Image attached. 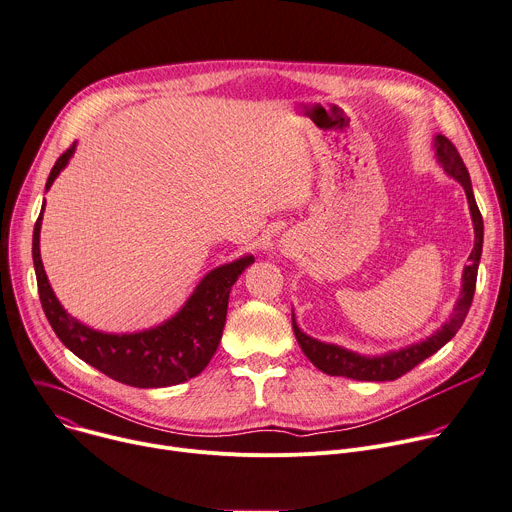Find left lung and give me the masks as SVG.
Wrapping results in <instances>:
<instances>
[{"label": "left lung", "mask_w": 512, "mask_h": 512, "mask_svg": "<svg viewBox=\"0 0 512 512\" xmlns=\"http://www.w3.org/2000/svg\"><path fill=\"white\" fill-rule=\"evenodd\" d=\"M433 149H435V161L441 165V169L451 179H455L463 188V192H466L470 216H472V224H474V249L468 257V265L463 267L461 290H459V298L455 300L453 312H451L449 320H445L441 324V329L431 333L427 339H421V341L410 343L406 347L392 349V351L380 353V355H361L357 351L345 349L335 343H322V341L306 335L304 331H300L294 308H292V329H294L296 341H298L300 349L304 351V355L320 371H324V374L343 376V378H351L357 382H392V380L404 376L406 371H410L414 365H418L427 357H431L433 353H437L445 343H449L455 337V333L459 331L463 320H466V316H468V310L472 306L474 292H476L478 265H480V257H482L484 220H482V214H480L476 198H474L468 167L463 165V159L459 157L457 149L443 134L433 136Z\"/></svg>", "instance_id": "left-lung-1"}]
</instances>
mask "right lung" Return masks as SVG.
<instances>
[{
	"mask_svg": "<svg viewBox=\"0 0 512 512\" xmlns=\"http://www.w3.org/2000/svg\"><path fill=\"white\" fill-rule=\"evenodd\" d=\"M75 149L77 143L59 157L49 179H46L44 192L51 190L59 173L75 155ZM44 206L46 202H42L40 216L34 224L32 259L42 310L61 343L108 378L134 388L177 386L202 374L222 339L230 288L255 261L253 255L247 253L208 271L183 306L157 327L122 335L104 333L71 316L51 288L40 259Z\"/></svg>",
	"mask_w": 512,
	"mask_h": 512,
	"instance_id": "obj_1",
	"label": "right lung"
}]
</instances>
